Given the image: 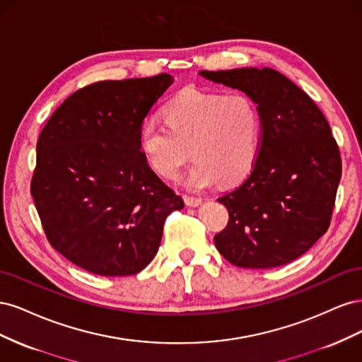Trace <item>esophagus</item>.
I'll list each match as a JSON object with an SVG mask.
<instances>
[{
    "mask_svg": "<svg viewBox=\"0 0 362 362\" xmlns=\"http://www.w3.org/2000/svg\"><path fill=\"white\" fill-rule=\"evenodd\" d=\"M184 201L189 206H198L202 202L201 198H196V196H187V194H184Z\"/></svg>",
    "mask_w": 362,
    "mask_h": 362,
    "instance_id": "34e87169",
    "label": "esophagus"
}]
</instances>
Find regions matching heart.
<instances>
[{"instance_id": "b5f03b06", "label": "heart", "mask_w": 362, "mask_h": 362, "mask_svg": "<svg viewBox=\"0 0 362 362\" xmlns=\"http://www.w3.org/2000/svg\"><path fill=\"white\" fill-rule=\"evenodd\" d=\"M163 115L168 127L148 119L139 134L141 154L160 177H177L189 157L196 160L187 178L192 189H206L217 181L233 185L254 169L261 115L247 95L184 89Z\"/></svg>"}]
</instances>
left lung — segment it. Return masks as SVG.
<instances>
[{
	"mask_svg": "<svg viewBox=\"0 0 362 362\" xmlns=\"http://www.w3.org/2000/svg\"><path fill=\"white\" fill-rule=\"evenodd\" d=\"M245 92L261 115L259 152L247 178L217 201L229 221L214 235L237 267L270 269L299 258L329 228L341 157L322 110L300 87L270 68L201 71Z\"/></svg>",
	"mask_w": 362,
	"mask_h": 362,
	"instance_id": "left-lung-1",
	"label": "left lung"
}]
</instances>
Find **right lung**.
Here are the masks:
<instances>
[{
  "mask_svg": "<svg viewBox=\"0 0 362 362\" xmlns=\"http://www.w3.org/2000/svg\"><path fill=\"white\" fill-rule=\"evenodd\" d=\"M172 75L98 81L51 115L31 178L43 231L59 254L101 276H128L156 257L181 196L149 168L140 128Z\"/></svg>",
  "mask_w": 362,
  "mask_h": 362,
  "instance_id": "1",
  "label": "right lung"
}]
</instances>
